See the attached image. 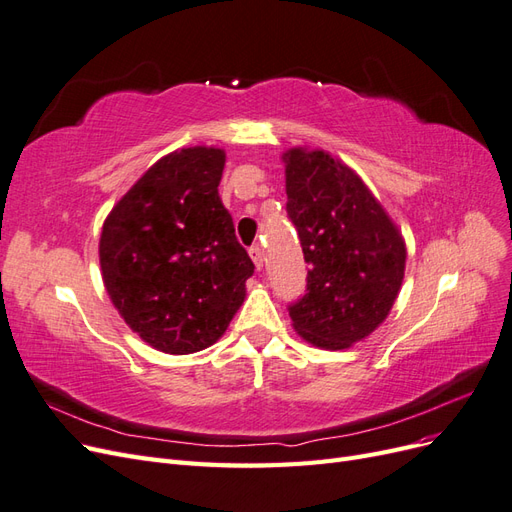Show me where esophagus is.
I'll return each instance as SVG.
<instances>
[{
  "label": "esophagus",
  "mask_w": 512,
  "mask_h": 512,
  "mask_svg": "<svg viewBox=\"0 0 512 512\" xmlns=\"http://www.w3.org/2000/svg\"><path fill=\"white\" fill-rule=\"evenodd\" d=\"M250 258L254 260L256 269H262V265H265V250H262V245H252L250 247Z\"/></svg>",
  "instance_id": "1"
}]
</instances>
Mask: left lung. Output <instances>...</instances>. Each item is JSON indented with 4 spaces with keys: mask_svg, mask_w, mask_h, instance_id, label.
Listing matches in <instances>:
<instances>
[{
    "mask_svg": "<svg viewBox=\"0 0 512 512\" xmlns=\"http://www.w3.org/2000/svg\"><path fill=\"white\" fill-rule=\"evenodd\" d=\"M288 215L299 232L307 292L290 305L307 344L346 350L389 316L406 271V241L363 179L324 149L284 156Z\"/></svg>",
    "mask_w": 512,
    "mask_h": 512,
    "instance_id": "left-lung-1",
    "label": "left lung"
}]
</instances>
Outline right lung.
<instances>
[{"label": "right lung", "mask_w": 512, "mask_h": 512, "mask_svg": "<svg viewBox=\"0 0 512 512\" xmlns=\"http://www.w3.org/2000/svg\"><path fill=\"white\" fill-rule=\"evenodd\" d=\"M220 147H183L145 170L106 215L102 282L128 327L166 354L205 350L245 299L254 262L218 185Z\"/></svg>", "instance_id": "1"}]
</instances>
